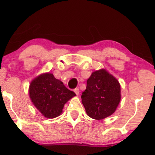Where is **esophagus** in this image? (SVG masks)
I'll return each instance as SVG.
<instances>
[{
    "instance_id": "34e87169",
    "label": "esophagus",
    "mask_w": 155,
    "mask_h": 155,
    "mask_svg": "<svg viewBox=\"0 0 155 155\" xmlns=\"http://www.w3.org/2000/svg\"><path fill=\"white\" fill-rule=\"evenodd\" d=\"M74 91L75 94H77V96H78V94H79V92H80V91H79V89H78V88H76V89H74Z\"/></svg>"
}]
</instances>
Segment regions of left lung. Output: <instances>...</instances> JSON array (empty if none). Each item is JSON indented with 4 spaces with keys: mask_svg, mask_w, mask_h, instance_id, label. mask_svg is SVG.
<instances>
[{
    "mask_svg": "<svg viewBox=\"0 0 155 155\" xmlns=\"http://www.w3.org/2000/svg\"><path fill=\"white\" fill-rule=\"evenodd\" d=\"M81 98L88 116L98 120L104 119L114 114L121 100L120 85L106 70H96L87 79Z\"/></svg>",
    "mask_w": 155,
    "mask_h": 155,
    "instance_id": "1",
    "label": "left lung"
}]
</instances>
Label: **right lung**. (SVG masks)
<instances>
[{
    "mask_svg": "<svg viewBox=\"0 0 155 155\" xmlns=\"http://www.w3.org/2000/svg\"><path fill=\"white\" fill-rule=\"evenodd\" d=\"M28 91L33 105L47 118L59 116L64 104L76 96L74 91L68 90L63 82L49 72L34 78Z\"/></svg>",
    "mask_w": 155,
    "mask_h": 155,
    "instance_id": "right-lung-1",
    "label": "right lung"
}]
</instances>
